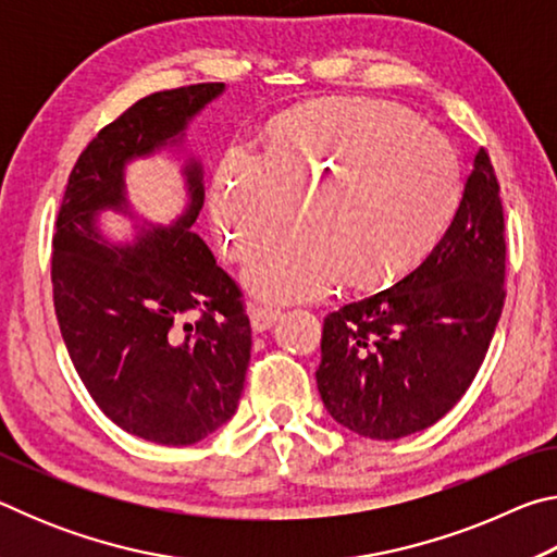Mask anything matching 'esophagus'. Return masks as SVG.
Segmentation results:
<instances>
[{
  "instance_id": "1",
  "label": "esophagus",
  "mask_w": 557,
  "mask_h": 557,
  "mask_svg": "<svg viewBox=\"0 0 557 557\" xmlns=\"http://www.w3.org/2000/svg\"><path fill=\"white\" fill-rule=\"evenodd\" d=\"M280 317H282L280 307H272V305H256L250 309V324L256 332H265V329L275 324Z\"/></svg>"
}]
</instances>
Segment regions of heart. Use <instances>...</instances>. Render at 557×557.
<instances>
[{
  "label": "heart",
  "instance_id": "heart-1",
  "mask_svg": "<svg viewBox=\"0 0 557 557\" xmlns=\"http://www.w3.org/2000/svg\"><path fill=\"white\" fill-rule=\"evenodd\" d=\"M301 225L245 268L260 297L305 299L334 285L383 282L445 233L459 199L451 147L412 112L375 100H322L275 122L265 157L231 147L211 188L225 250L245 258L295 211Z\"/></svg>",
  "mask_w": 557,
  "mask_h": 557
}]
</instances>
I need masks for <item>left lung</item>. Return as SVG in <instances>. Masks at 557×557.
I'll return each instance as SVG.
<instances>
[{
  "instance_id": "left-lung-1",
  "label": "left lung",
  "mask_w": 557,
  "mask_h": 557,
  "mask_svg": "<svg viewBox=\"0 0 557 557\" xmlns=\"http://www.w3.org/2000/svg\"><path fill=\"white\" fill-rule=\"evenodd\" d=\"M504 206L479 149L449 228L395 285L324 319L317 388L338 425L400 440L435 425L474 381L504 309Z\"/></svg>"
}]
</instances>
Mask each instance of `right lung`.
Segmentation results:
<instances>
[{"label":"right lung","instance_id":"1","mask_svg":"<svg viewBox=\"0 0 557 557\" xmlns=\"http://www.w3.org/2000/svg\"><path fill=\"white\" fill-rule=\"evenodd\" d=\"M223 92V83L154 92L102 127L73 166L53 233V307L75 371L117 428L169 447L201 442L235 414L250 319L191 231L201 159H184L186 206L169 223L135 211L125 169L164 149L184 154L188 122ZM108 210L133 223L132 239L101 231Z\"/></svg>","mask_w":557,"mask_h":557}]
</instances>
